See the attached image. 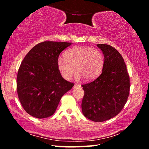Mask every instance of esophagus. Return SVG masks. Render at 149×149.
Listing matches in <instances>:
<instances>
[{"instance_id":"obj_1","label":"esophagus","mask_w":149,"mask_h":149,"mask_svg":"<svg viewBox=\"0 0 149 149\" xmlns=\"http://www.w3.org/2000/svg\"><path fill=\"white\" fill-rule=\"evenodd\" d=\"M76 86H79V87H80V86H81V84H77V83H75V84H74V87L75 88V87H76Z\"/></svg>"}]
</instances>
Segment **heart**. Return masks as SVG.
Instances as JSON below:
<instances>
[{"mask_svg":"<svg viewBox=\"0 0 149 149\" xmlns=\"http://www.w3.org/2000/svg\"><path fill=\"white\" fill-rule=\"evenodd\" d=\"M65 58L58 60V68L61 76L66 80L71 79L75 73L76 77H82L91 81L99 75L104 65V56L102 52L90 47H74L65 53Z\"/></svg>","mask_w":149,"mask_h":149,"instance_id":"heart-1","label":"heart"}]
</instances>
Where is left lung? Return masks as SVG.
Masks as SVG:
<instances>
[{
	"label": "left lung",
	"instance_id": "obj_1",
	"mask_svg": "<svg viewBox=\"0 0 149 149\" xmlns=\"http://www.w3.org/2000/svg\"><path fill=\"white\" fill-rule=\"evenodd\" d=\"M97 46L104 56V68L95 80L82 85L84 95L81 107L85 117L101 122L113 118L123 108L130 91V79L118 50L107 44Z\"/></svg>",
	"mask_w": 149,
	"mask_h": 149
}]
</instances>
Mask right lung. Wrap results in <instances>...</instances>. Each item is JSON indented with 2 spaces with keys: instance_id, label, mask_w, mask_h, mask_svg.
I'll return each mask as SVG.
<instances>
[{
  "instance_id": "add662e5",
  "label": "right lung",
  "mask_w": 149,
  "mask_h": 149,
  "mask_svg": "<svg viewBox=\"0 0 149 149\" xmlns=\"http://www.w3.org/2000/svg\"><path fill=\"white\" fill-rule=\"evenodd\" d=\"M72 43L41 42L25 56L17 78L18 99L26 111L38 118L55 113L63 95L74 84L66 81L58 68L59 56Z\"/></svg>"
}]
</instances>
